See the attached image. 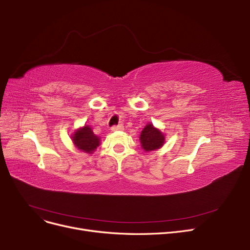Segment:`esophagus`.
<instances>
[{
	"label": "esophagus",
	"mask_w": 250,
	"mask_h": 250,
	"mask_svg": "<svg viewBox=\"0 0 250 250\" xmlns=\"http://www.w3.org/2000/svg\"><path fill=\"white\" fill-rule=\"evenodd\" d=\"M112 132H117V130H124V125H113L111 127Z\"/></svg>",
	"instance_id": "34e87169"
}]
</instances>
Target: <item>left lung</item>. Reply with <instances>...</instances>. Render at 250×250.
Here are the masks:
<instances>
[{"label": "left lung", "mask_w": 250, "mask_h": 250, "mask_svg": "<svg viewBox=\"0 0 250 250\" xmlns=\"http://www.w3.org/2000/svg\"><path fill=\"white\" fill-rule=\"evenodd\" d=\"M140 141L142 148L146 152H150L161 148L165 142V137L161 130L154 127L152 124H148L142 130Z\"/></svg>", "instance_id": "8db88e82"}]
</instances>
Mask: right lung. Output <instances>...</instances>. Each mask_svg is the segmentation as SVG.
Listing matches in <instances>:
<instances>
[{
	"label": "right lung",
	"mask_w": 250,
	"mask_h": 250,
	"mask_svg": "<svg viewBox=\"0 0 250 250\" xmlns=\"http://www.w3.org/2000/svg\"><path fill=\"white\" fill-rule=\"evenodd\" d=\"M72 141L74 145L82 152L92 154L95 149L100 145V139L94 135L93 130L89 126L85 125L81 128L77 129L72 135Z\"/></svg>",
	"instance_id": "1"
}]
</instances>
